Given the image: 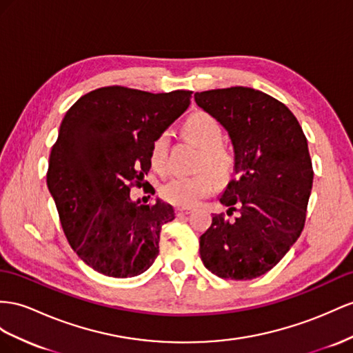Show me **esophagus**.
Returning <instances> with one entry per match:
<instances>
[{"instance_id":"obj_1","label":"esophagus","mask_w":353,"mask_h":353,"mask_svg":"<svg viewBox=\"0 0 353 353\" xmlns=\"http://www.w3.org/2000/svg\"><path fill=\"white\" fill-rule=\"evenodd\" d=\"M191 212H192V209H189V207H177V209H176L177 216H185V214H189Z\"/></svg>"}]
</instances>
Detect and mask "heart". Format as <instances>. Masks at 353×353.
I'll return each mask as SVG.
<instances>
[{
    "label": "heart",
    "instance_id": "heart-1",
    "mask_svg": "<svg viewBox=\"0 0 353 353\" xmlns=\"http://www.w3.org/2000/svg\"><path fill=\"white\" fill-rule=\"evenodd\" d=\"M185 135L203 149L201 167L213 174L216 179L227 180L234 168V158L228 150L222 148L223 130L214 117L205 112H195L188 117L183 126ZM168 132H161L152 141L149 158L150 164L159 173L167 168L168 155ZM214 179L209 173H198L195 176H177L162 186V198L177 207H192L201 198L210 195L214 189Z\"/></svg>",
    "mask_w": 353,
    "mask_h": 353
}]
</instances>
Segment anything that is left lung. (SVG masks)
<instances>
[{"label": "left lung", "mask_w": 353, "mask_h": 353, "mask_svg": "<svg viewBox=\"0 0 353 353\" xmlns=\"http://www.w3.org/2000/svg\"><path fill=\"white\" fill-rule=\"evenodd\" d=\"M195 103L228 131L234 177L221 203L234 221L214 214L200 237L213 274L250 280L265 274L300 237L313 185L307 139L292 112L261 90L234 86L196 92Z\"/></svg>", "instance_id": "1"}]
</instances>
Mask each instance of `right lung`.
I'll return each instance as SVG.
<instances>
[{
	"mask_svg": "<svg viewBox=\"0 0 353 353\" xmlns=\"http://www.w3.org/2000/svg\"><path fill=\"white\" fill-rule=\"evenodd\" d=\"M191 95L105 86L80 97L62 119L48 188L70 246L98 273L134 277L158 256L173 207L159 198L144 205L130 192L144 186L152 141L186 110Z\"/></svg>",
	"mask_w": 353,
	"mask_h": 353,
	"instance_id": "right-lung-1",
	"label": "right lung"
}]
</instances>
